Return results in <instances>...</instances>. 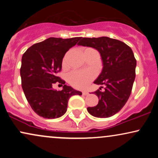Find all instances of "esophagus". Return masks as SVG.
<instances>
[{"mask_svg": "<svg viewBox=\"0 0 158 158\" xmlns=\"http://www.w3.org/2000/svg\"><path fill=\"white\" fill-rule=\"evenodd\" d=\"M82 94L84 96H87V95H88V94H89V93H88V91H83L82 92Z\"/></svg>", "mask_w": 158, "mask_h": 158, "instance_id": "obj_1", "label": "esophagus"}]
</instances>
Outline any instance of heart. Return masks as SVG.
Listing matches in <instances>:
<instances>
[{
    "mask_svg": "<svg viewBox=\"0 0 158 158\" xmlns=\"http://www.w3.org/2000/svg\"><path fill=\"white\" fill-rule=\"evenodd\" d=\"M65 64V58L63 64ZM95 77L94 73L90 70H74L68 75L70 84L78 89H85L89 85Z\"/></svg>",
    "mask_w": 158,
    "mask_h": 158,
    "instance_id": "heart-1",
    "label": "heart"
}]
</instances>
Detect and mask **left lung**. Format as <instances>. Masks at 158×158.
Masks as SVG:
<instances>
[{"label": "left lung", "mask_w": 158, "mask_h": 158, "mask_svg": "<svg viewBox=\"0 0 158 158\" xmlns=\"http://www.w3.org/2000/svg\"><path fill=\"white\" fill-rule=\"evenodd\" d=\"M78 45L90 47L99 52L102 70L94 84L106 85L94 93L99 98L96 106L87 108L88 113L99 118H107L119 112L131 95L137 65L130 47L108 37L81 38Z\"/></svg>", "instance_id": "left-lung-1"}]
</instances>
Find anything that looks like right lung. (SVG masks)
Listing matches in <instances>:
<instances>
[{
  "label": "right lung",
  "mask_w": 158,
  "mask_h": 158,
  "mask_svg": "<svg viewBox=\"0 0 158 158\" xmlns=\"http://www.w3.org/2000/svg\"><path fill=\"white\" fill-rule=\"evenodd\" d=\"M79 39L80 37L49 38L33 44L23 54L20 70L21 85L29 104L40 117L59 118L66 113L70 97L81 95V92L65 85L57 76L65 53ZM57 82L63 85L61 91L52 88V85Z\"/></svg>",
  "instance_id": "right-lung-1"
}]
</instances>
